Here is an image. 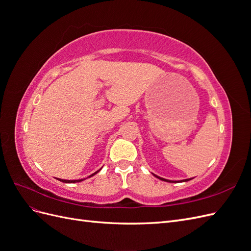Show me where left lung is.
Returning a JSON list of instances; mask_svg holds the SVG:
<instances>
[{
	"label": "left lung",
	"instance_id": "obj_1",
	"mask_svg": "<svg viewBox=\"0 0 251 251\" xmlns=\"http://www.w3.org/2000/svg\"><path fill=\"white\" fill-rule=\"evenodd\" d=\"M155 176H156V175H155ZM157 178H159V179H160V180H162V181H166V182H174V181H171V180H166V179H163V178H160V177H158V176H156ZM188 180H191V179H185V180H182V181H188ZM175 182H176V181H175Z\"/></svg>",
	"mask_w": 251,
	"mask_h": 251
}]
</instances>
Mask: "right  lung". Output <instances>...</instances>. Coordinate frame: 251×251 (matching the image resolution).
Masks as SVG:
<instances>
[{"label": "right lung", "mask_w": 251, "mask_h": 251, "mask_svg": "<svg viewBox=\"0 0 251 251\" xmlns=\"http://www.w3.org/2000/svg\"><path fill=\"white\" fill-rule=\"evenodd\" d=\"M100 171H97V172H95L94 174H92L91 175V176H89V177H92V176H94L95 174H97L98 172ZM59 181H62V182H65V183H75V182H80V181H82V179L81 180H64V179H58Z\"/></svg>", "instance_id": "obj_1"}]
</instances>
